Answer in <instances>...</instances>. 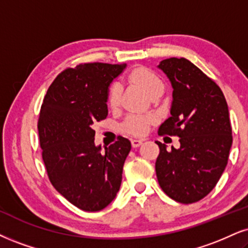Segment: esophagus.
I'll list each match as a JSON object with an SVG mask.
<instances>
[{
  "label": "esophagus",
  "instance_id": "esophagus-1",
  "mask_svg": "<svg viewBox=\"0 0 248 248\" xmlns=\"http://www.w3.org/2000/svg\"><path fill=\"white\" fill-rule=\"evenodd\" d=\"M142 141L143 140H140V139H132L131 140V143H132L133 147L136 148V147H139V146L142 143Z\"/></svg>",
  "mask_w": 248,
  "mask_h": 248
}]
</instances>
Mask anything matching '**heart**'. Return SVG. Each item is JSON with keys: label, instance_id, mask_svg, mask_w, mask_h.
<instances>
[{"label": "heart", "instance_id": "b5f03b06", "mask_svg": "<svg viewBox=\"0 0 248 248\" xmlns=\"http://www.w3.org/2000/svg\"><path fill=\"white\" fill-rule=\"evenodd\" d=\"M130 79L145 92L147 95L152 94L155 91H163V81L160 77H157L154 72L149 71L147 69H137L131 73ZM122 94V87L118 82H114L109 88L108 93V105L111 108H116L119 105ZM152 122V117H143V116L132 115L126 118L124 123V127L127 132L134 134V136H141L147 131L148 125Z\"/></svg>", "mask_w": 248, "mask_h": 248}]
</instances>
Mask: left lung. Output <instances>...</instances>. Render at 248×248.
<instances>
[{"mask_svg": "<svg viewBox=\"0 0 248 248\" xmlns=\"http://www.w3.org/2000/svg\"><path fill=\"white\" fill-rule=\"evenodd\" d=\"M172 87L170 117L158 133L177 134L179 148L156 141L160 154L156 177L167 195L180 203H193L217 184L232 146L229 109L221 88L186 59L161 61Z\"/></svg>", "mask_w": 248, "mask_h": 248, "instance_id": "8db88e82", "label": "left lung"}]
</instances>
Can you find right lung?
Here are the masks:
<instances>
[{
  "label": "right lung",
  "mask_w": 248,
  "mask_h": 248,
  "mask_svg": "<svg viewBox=\"0 0 248 248\" xmlns=\"http://www.w3.org/2000/svg\"><path fill=\"white\" fill-rule=\"evenodd\" d=\"M126 64L87 63L63 71L48 88L38 123L51 184L85 212L106 208L117 195L131 142L124 137L102 152L93 125L108 116L110 84Z\"/></svg>",
  "instance_id": "obj_1"
}]
</instances>
